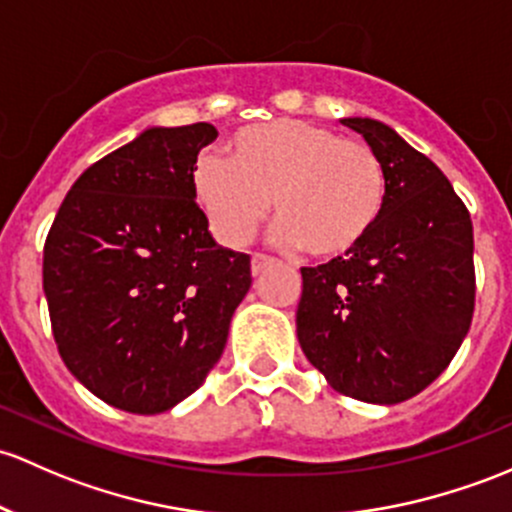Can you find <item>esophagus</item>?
<instances>
[{
	"label": "esophagus",
	"mask_w": 512,
	"mask_h": 512,
	"mask_svg": "<svg viewBox=\"0 0 512 512\" xmlns=\"http://www.w3.org/2000/svg\"><path fill=\"white\" fill-rule=\"evenodd\" d=\"M272 265H277V260H274V257H267V255H260V252H255V255H252V265H250L252 277H260V274L265 270H270Z\"/></svg>",
	"instance_id": "34e87169"
}]
</instances>
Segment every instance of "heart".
<instances>
[{
	"label": "heart",
	"instance_id": "1",
	"mask_svg": "<svg viewBox=\"0 0 512 512\" xmlns=\"http://www.w3.org/2000/svg\"><path fill=\"white\" fill-rule=\"evenodd\" d=\"M228 149L230 159L203 154L191 171L193 198L223 245H245L272 206L279 245L341 257L383 215V161L333 129L282 117L242 127Z\"/></svg>",
	"mask_w": 512,
	"mask_h": 512
}]
</instances>
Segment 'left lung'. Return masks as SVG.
<instances>
[{"instance_id":"1","label":"left lung","mask_w":512,"mask_h":512,"mask_svg":"<svg viewBox=\"0 0 512 512\" xmlns=\"http://www.w3.org/2000/svg\"><path fill=\"white\" fill-rule=\"evenodd\" d=\"M383 161L378 225L346 257L301 267L299 346L336 392L397 405L444 373L473 316V225L432 159L373 117H343Z\"/></svg>"}]
</instances>
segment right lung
Here are the masks:
<instances>
[{
	"instance_id": "obj_1",
	"label": "right lung",
	"mask_w": 512,
	"mask_h": 512,
	"mask_svg": "<svg viewBox=\"0 0 512 512\" xmlns=\"http://www.w3.org/2000/svg\"><path fill=\"white\" fill-rule=\"evenodd\" d=\"M213 125L147 127L80 174L43 247L63 363L117 410L159 414L203 385L250 289L191 191Z\"/></svg>"
}]
</instances>
